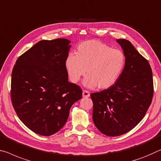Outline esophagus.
Returning <instances> with one entry per match:
<instances>
[{"label": "esophagus", "mask_w": 161, "mask_h": 161, "mask_svg": "<svg viewBox=\"0 0 161 161\" xmlns=\"http://www.w3.org/2000/svg\"><path fill=\"white\" fill-rule=\"evenodd\" d=\"M90 96V93L87 91H83V97L88 98Z\"/></svg>", "instance_id": "esophagus-1"}]
</instances>
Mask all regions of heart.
Here are the masks:
<instances>
[{
    "label": "heart",
    "instance_id": "heart-1",
    "mask_svg": "<svg viewBox=\"0 0 161 161\" xmlns=\"http://www.w3.org/2000/svg\"><path fill=\"white\" fill-rule=\"evenodd\" d=\"M125 65V55L122 50L97 40L79 44L76 54L70 53L65 61L73 83H78L86 72L83 84L88 88H110L120 76Z\"/></svg>",
    "mask_w": 161,
    "mask_h": 161
}]
</instances>
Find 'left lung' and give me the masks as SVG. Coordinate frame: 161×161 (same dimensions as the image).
<instances>
[{"instance_id": "1", "label": "left lung", "mask_w": 161, "mask_h": 161, "mask_svg": "<svg viewBox=\"0 0 161 161\" xmlns=\"http://www.w3.org/2000/svg\"><path fill=\"white\" fill-rule=\"evenodd\" d=\"M125 55V65L110 88L93 93V121L103 135L125 134L140 123L153 96V73L148 61L130 41L117 39Z\"/></svg>"}]
</instances>
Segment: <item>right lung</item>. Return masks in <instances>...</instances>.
<instances>
[{
  "instance_id": "add662e5",
  "label": "right lung",
  "mask_w": 161,
  "mask_h": 161,
  "mask_svg": "<svg viewBox=\"0 0 161 161\" xmlns=\"http://www.w3.org/2000/svg\"><path fill=\"white\" fill-rule=\"evenodd\" d=\"M67 39L42 40L17 59L11 76L12 104L20 120L36 134L50 136L68 119L82 98L80 86L68 81Z\"/></svg>"
}]
</instances>
